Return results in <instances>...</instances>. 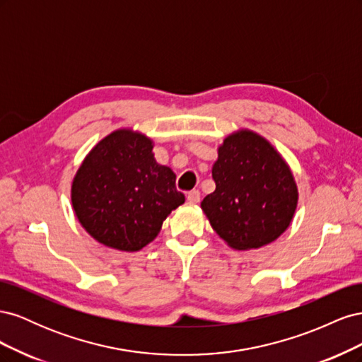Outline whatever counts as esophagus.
Listing matches in <instances>:
<instances>
[{
  "label": "esophagus",
  "instance_id": "1",
  "mask_svg": "<svg viewBox=\"0 0 362 362\" xmlns=\"http://www.w3.org/2000/svg\"><path fill=\"white\" fill-rule=\"evenodd\" d=\"M187 201L190 204H198L201 201V193L198 190H192L187 193Z\"/></svg>",
  "mask_w": 362,
  "mask_h": 362
}]
</instances>
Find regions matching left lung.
Segmentation results:
<instances>
[{"instance_id": "8db88e82", "label": "left lung", "mask_w": 362, "mask_h": 362, "mask_svg": "<svg viewBox=\"0 0 362 362\" xmlns=\"http://www.w3.org/2000/svg\"><path fill=\"white\" fill-rule=\"evenodd\" d=\"M216 190L201 202L211 228L237 250L266 246L290 226L299 192L287 161L246 128L225 137L213 164Z\"/></svg>"}]
</instances>
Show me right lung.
Wrapping results in <instances>:
<instances>
[{
  "mask_svg": "<svg viewBox=\"0 0 362 362\" xmlns=\"http://www.w3.org/2000/svg\"><path fill=\"white\" fill-rule=\"evenodd\" d=\"M154 141L120 128L92 148L76 170L71 201L76 218L98 243L136 252L154 240L185 198L175 173L158 164Z\"/></svg>",
  "mask_w": 362,
  "mask_h": 362,
  "instance_id": "obj_1",
  "label": "right lung"
}]
</instances>
